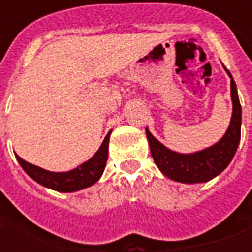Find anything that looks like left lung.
<instances>
[{
	"instance_id": "8db88e82",
	"label": "left lung",
	"mask_w": 252,
	"mask_h": 252,
	"mask_svg": "<svg viewBox=\"0 0 252 252\" xmlns=\"http://www.w3.org/2000/svg\"><path fill=\"white\" fill-rule=\"evenodd\" d=\"M231 99H232V116L225 133L217 143L191 154H181L167 148L155 139L151 132L146 128L150 150L154 162L158 169L167 178L181 184H201L213 180L221 174L235 157L240 142V126H242V106L239 102L238 89L231 72Z\"/></svg>"
}]
</instances>
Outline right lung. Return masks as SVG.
<instances>
[{"label":"right lung","instance_id":"obj_1","mask_svg":"<svg viewBox=\"0 0 252 252\" xmlns=\"http://www.w3.org/2000/svg\"><path fill=\"white\" fill-rule=\"evenodd\" d=\"M110 132L105 136L104 142L99 146L97 153L92 158L79 164L78 167L68 171H48L35 166V164L27 162L23 158H20L16 154V159L19 160L20 166L23 167L27 174L31 178L40 184L44 188L57 190L61 193H71L78 190L86 189L89 186L94 185L101 178L104 173L106 160H108V147H109Z\"/></svg>","mask_w":252,"mask_h":252}]
</instances>
